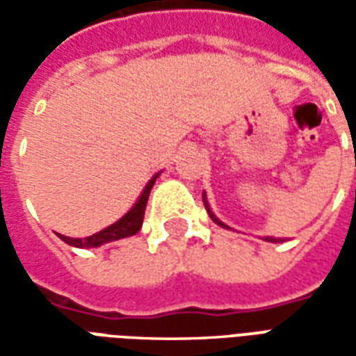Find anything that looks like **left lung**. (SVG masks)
Wrapping results in <instances>:
<instances>
[{"instance_id":"8db88e82","label":"left lung","mask_w":356,"mask_h":356,"mask_svg":"<svg viewBox=\"0 0 356 356\" xmlns=\"http://www.w3.org/2000/svg\"><path fill=\"white\" fill-rule=\"evenodd\" d=\"M202 198H204V206H206V211H208V216L211 217V221H213L216 225H219V227H223V229H231L229 225H225L223 221H219L216 213L211 211V208H209L208 198H206V193L202 194ZM263 240H265V242H284V238H275V236H263Z\"/></svg>"}]
</instances>
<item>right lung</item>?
Segmentation results:
<instances>
[{
    "label": "right lung",
    "instance_id": "right-lung-1",
    "mask_svg": "<svg viewBox=\"0 0 356 356\" xmlns=\"http://www.w3.org/2000/svg\"><path fill=\"white\" fill-rule=\"evenodd\" d=\"M160 173L162 171H158L156 175H152V179L148 181L147 186L143 188V193L137 198V202L133 204L131 209L125 213L124 217H120L116 223H112L106 229H102V231L95 232L91 236H86V238H70V236H63V234H58V238L66 242L68 246L74 248H99L102 244H108V242H114V240H122L127 238V236H133V234H137L140 231V227H143V217H145V209H147V202H148V194L152 191V186H154L156 179L160 177Z\"/></svg>",
    "mask_w": 356,
    "mask_h": 356
}]
</instances>
